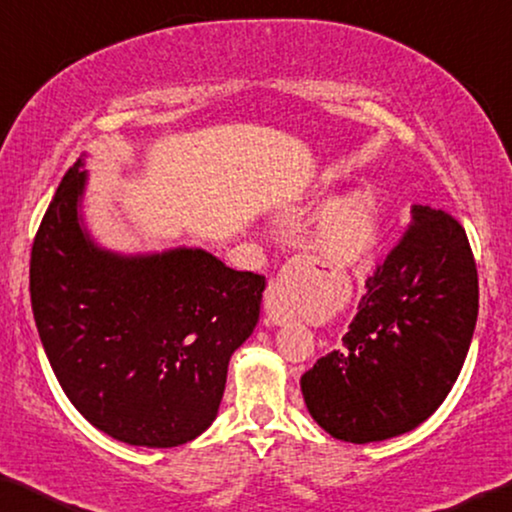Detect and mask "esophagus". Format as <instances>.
I'll use <instances>...</instances> for the list:
<instances>
[{
    "label": "esophagus",
    "mask_w": 512,
    "mask_h": 512,
    "mask_svg": "<svg viewBox=\"0 0 512 512\" xmlns=\"http://www.w3.org/2000/svg\"><path fill=\"white\" fill-rule=\"evenodd\" d=\"M264 312H266V317H269V322L276 324V326L287 324L289 319L294 317L292 305H289L287 296L282 294V289L278 285H271L269 292H266V296H264Z\"/></svg>",
    "instance_id": "obj_1"
}]
</instances>
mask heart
Returning <instances> with one entry per match:
<instances>
[{"mask_svg":"<svg viewBox=\"0 0 512 512\" xmlns=\"http://www.w3.org/2000/svg\"><path fill=\"white\" fill-rule=\"evenodd\" d=\"M384 232V204L377 190L354 188L319 216L312 241L331 264L352 266L375 253Z\"/></svg>","mask_w":512,"mask_h":512,"instance_id":"obj_1","label":"heart"}]
</instances>
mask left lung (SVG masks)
Instances as JSON below:
<instances>
[{"mask_svg":"<svg viewBox=\"0 0 512 512\" xmlns=\"http://www.w3.org/2000/svg\"><path fill=\"white\" fill-rule=\"evenodd\" d=\"M365 289L342 347L301 377L310 416L352 444L411 432L451 393L478 317L467 232L446 211L414 204Z\"/></svg>","mask_w":512,"mask_h":512,"instance_id":"obj_1","label":"left lung"}]
</instances>
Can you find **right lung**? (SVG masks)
Returning a JSON list of instances; mask_svg holds the SVG:
<instances>
[{
	"mask_svg": "<svg viewBox=\"0 0 512 512\" xmlns=\"http://www.w3.org/2000/svg\"><path fill=\"white\" fill-rule=\"evenodd\" d=\"M87 179L78 160L36 232L29 294L38 335L91 425L128 446H181L216 421L227 365L255 331L266 278L202 248H103L82 218Z\"/></svg>",
	"mask_w": 512,
	"mask_h": 512,
	"instance_id": "1",
	"label": "right lung"
}]
</instances>
